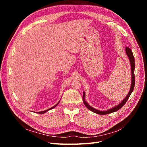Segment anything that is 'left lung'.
Segmentation results:
<instances>
[{
    "mask_svg": "<svg viewBox=\"0 0 147 147\" xmlns=\"http://www.w3.org/2000/svg\"><path fill=\"white\" fill-rule=\"evenodd\" d=\"M126 53L127 55L129 57V60L131 64V87H130V90L129 92L128 93V94L127 95V96L125 97V98L123 99V100H122V102L121 103H119L117 105L115 106V107H112V109H109L107 111H99L97 110V109H95V108L92 107V106H90L88 103L86 102V101L85 100V93L83 92V101L84 104L85 105L86 107L88 108L90 111H91L93 112H95L96 114H98L100 115H105L107 114H110L112 113V112H114L117 111L118 110L123 107V106L125 104V103L127 102V100H128L129 96L131 94V93L133 92V90H134V87H135V58H134V56L133 54V52L131 51L129 47H126Z\"/></svg>",
    "mask_w": 147,
    "mask_h": 147,
    "instance_id": "left-lung-1",
    "label": "left lung"
}]
</instances>
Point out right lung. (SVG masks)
Here are the masks:
<instances>
[{"mask_svg":"<svg viewBox=\"0 0 147 147\" xmlns=\"http://www.w3.org/2000/svg\"><path fill=\"white\" fill-rule=\"evenodd\" d=\"M59 102H60V101H59ZM59 102L57 103V104H56L55 105H54V106H53V107H51V108H50L49 109H47V110H45V111H41V112H37V113H38V114H44V113H45V112H47L48 111H49V110H51V109H54V107H56V106H57L58 104H59Z\"/></svg>","mask_w":147,"mask_h":147,"instance_id":"obj_1","label":"right lung"}]
</instances>
